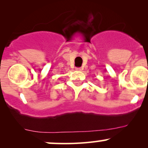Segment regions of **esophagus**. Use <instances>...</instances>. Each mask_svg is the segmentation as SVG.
Wrapping results in <instances>:
<instances>
[{
    "mask_svg": "<svg viewBox=\"0 0 148 148\" xmlns=\"http://www.w3.org/2000/svg\"><path fill=\"white\" fill-rule=\"evenodd\" d=\"M75 69H76V71H81V70H82L81 67H76Z\"/></svg>",
    "mask_w": 148,
    "mask_h": 148,
    "instance_id": "1",
    "label": "esophagus"
}]
</instances>
